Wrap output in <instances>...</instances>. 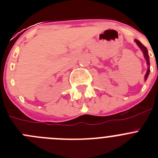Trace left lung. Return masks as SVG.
I'll use <instances>...</instances> for the list:
<instances>
[{
  "label": "left lung",
  "mask_w": 158,
  "mask_h": 158,
  "mask_svg": "<svg viewBox=\"0 0 158 158\" xmlns=\"http://www.w3.org/2000/svg\"><path fill=\"white\" fill-rule=\"evenodd\" d=\"M135 42L137 43V45L139 46V48L141 49V51H142V53H143V55H144V58L145 59H146V64H147L148 65V69H147V71H146V75H145V81L147 80L148 78V76H149V74H150V58H149V54H148V51H147V48H146V47H145L143 44H142V43H141L140 41H139L138 40H135Z\"/></svg>",
  "instance_id": "obj_1"
}]
</instances>
